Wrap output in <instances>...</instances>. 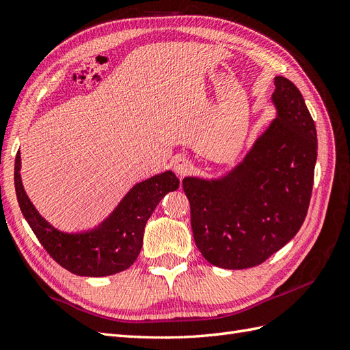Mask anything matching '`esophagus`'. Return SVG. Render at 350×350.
Instances as JSON below:
<instances>
[{"instance_id": "34e87169", "label": "esophagus", "mask_w": 350, "mask_h": 350, "mask_svg": "<svg viewBox=\"0 0 350 350\" xmlns=\"http://www.w3.org/2000/svg\"><path fill=\"white\" fill-rule=\"evenodd\" d=\"M172 167L178 177H183L187 173H191L192 164L191 161L185 157H174L172 161Z\"/></svg>"}]
</instances>
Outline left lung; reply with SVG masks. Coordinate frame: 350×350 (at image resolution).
Wrapping results in <instances>:
<instances>
[{"label": "left lung", "mask_w": 350, "mask_h": 350, "mask_svg": "<svg viewBox=\"0 0 350 350\" xmlns=\"http://www.w3.org/2000/svg\"><path fill=\"white\" fill-rule=\"evenodd\" d=\"M275 118L244 158L220 176H187L195 244L208 263L247 269L294 238L308 214L317 163V129L290 79L275 77Z\"/></svg>", "instance_id": "1"}]
</instances>
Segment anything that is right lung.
Returning a JSON list of instances; mask_svg holds the SVG:
<instances>
[{
    "mask_svg": "<svg viewBox=\"0 0 350 350\" xmlns=\"http://www.w3.org/2000/svg\"><path fill=\"white\" fill-rule=\"evenodd\" d=\"M22 159L17 152L14 187L23 217L42 247L66 271L79 276H109L129 269L136 260L143 232L159 201L178 187L172 170L134 185L116 207L92 228L60 230L44 219L26 195L21 176Z\"/></svg>",
    "mask_w": 350,
    "mask_h": 350,
    "instance_id": "right-lung-1",
    "label": "right lung"
}]
</instances>
